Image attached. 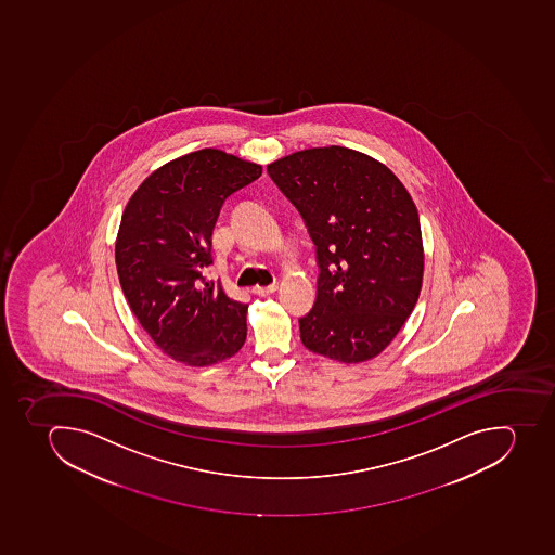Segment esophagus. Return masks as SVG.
<instances>
[{"mask_svg": "<svg viewBox=\"0 0 555 555\" xmlns=\"http://www.w3.org/2000/svg\"><path fill=\"white\" fill-rule=\"evenodd\" d=\"M275 289H278V284H269V286H255V288H253V294L258 295V297H267V295L274 294Z\"/></svg>", "mask_w": 555, "mask_h": 555, "instance_id": "obj_1", "label": "esophagus"}]
</instances>
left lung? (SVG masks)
Returning <instances> with one entry per match:
<instances>
[{"label": "left lung", "mask_w": 555, "mask_h": 555, "mask_svg": "<svg viewBox=\"0 0 555 555\" xmlns=\"http://www.w3.org/2000/svg\"><path fill=\"white\" fill-rule=\"evenodd\" d=\"M317 246V300L298 318L308 350L357 363L382 353L418 300L420 218L390 168L339 145L267 167Z\"/></svg>", "instance_id": "8db88e82"}]
</instances>
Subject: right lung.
Listing matches in <instances>:
<instances>
[{"label": "right lung", "mask_w": 555, "mask_h": 555, "mask_svg": "<svg viewBox=\"0 0 555 555\" xmlns=\"http://www.w3.org/2000/svg\"><path fill=\"white\" fill-rule=\"evenodd\" d=\"M260 176V165L232 154L195 151L151 173L126 205L116 243L122 292L151 339L179 362L204 367L243 348L247 304L204 271L224 201Z\"/></svg>", "instance_id": "right-lung-1"}]
</instances>
